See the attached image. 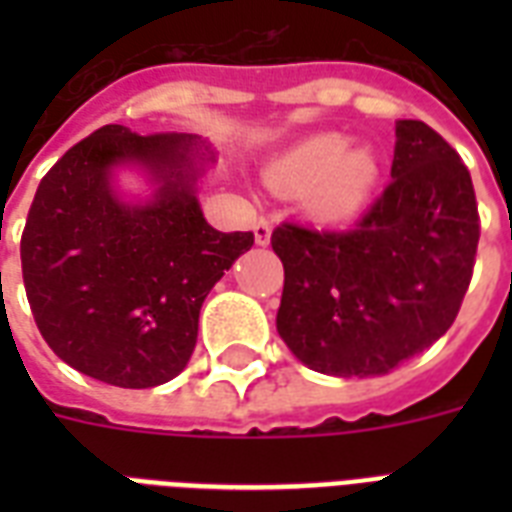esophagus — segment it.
<instances>
[{"mask_svg":"<svg viewBox=\"0 0 512 512\" xmlns=\"http://www.w3.org/2000/svg\"><path fill=\"white\" fill-rule=\"evenodd\" d=\"M252 231H255V241H257V244H260V247H265V244L271 241V231H273L271 220H265V217H260V220H255V225H252Z\"/></svg>","mask_w":512,"mask_h":512,"instance_id":"34e87169","label":"esophagus"}]
</instances>
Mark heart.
Instances as JSON below:
<instances>
[{
	"instance_id": "b5f03b06",
	"label": "heart",
	"mask_w": 512,
	"mask_h": 512,
	"mask_svg": "<svg viewBox=\"0 0 512 512\" xmlns=\"http://www.w3.org/2000/svg\"><path fill=\"white\" fill-rule=\"evenodd\" d=\"M377 180V156L369 148H348V140L332 132L303 140L273 167V183L287 191H303L308 209L324 220L358 215Z\"/></svg>"
}]
</instances>
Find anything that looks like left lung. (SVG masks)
Here are the masks:
<instances>
[{
  "label": "left lung",
  "instance_id": "obj_1",
  "mask_svg": "<svg viewBox=\"0 0 512 512\" xmlns=\"http://www.w3.org/2000/svg\"><path fill=\"white\" fill-rule=\"evenodd\" d=\"M476 191L460 154L417 119L396 124L390 183L353 228L281 223L276 329L305 366L377 377L428 350L460 313L476 265Z\"/></svg>",
  "mask_w": 512,
  "mask_h": 512
}]
</instances>
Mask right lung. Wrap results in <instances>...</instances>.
<instances>
[{
    "label": "right lung",
    "mask_w": 512,
    "mask_h": 512,
    "mask_svg": "<svg viewBox=\"0 0 512 512\" xmlns=\"http://www.w3.org/2000/svg\"><path fill=\"white\" fill-rule=\"evenodd\" d=\"M199 138L135 135L106 124L42 177L20 236L23 284L55 356L119 388H154L183 372L209 289L244 255L252 231L223 233L196 199ZM140 163L160 188L127 205L114 166Z\"/></svg>",
    "instance_id": "1"
}]
</instances>
